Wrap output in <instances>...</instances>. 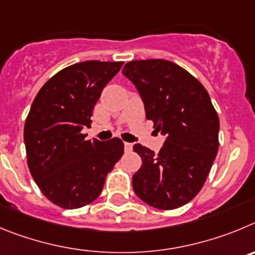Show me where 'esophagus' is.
Listing matches in <instances>:
<instances>
[{"instance_id":"esophagus-1","label":"esophagus","mask_w":255,"mask_h":255,"mask_svg":"<svg viewBox=\"0 0 255 255\" xmlns=\"http://www.w3.org/2000/svg\"><path fill=\"white\" fill-rule=\"evenodd\" d=\"M132 148H133V144L126 142V143H125V151H126V152H130V151H132Z\"/></svg>"}]
</instances>
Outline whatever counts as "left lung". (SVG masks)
Returning a JSON list of instances; mask_svg holds the SVG:
<instances>
[{
	"mask_svg": "<svg viewBox=\"0 0 255 255\" xmlns=\"http://www.w3.org/2000/svg\"><path fill=\"white\" fill-rule=\"evenodd\" d=\"M122 73L136 86L146 118L165 137L160 152L136 143L142 165L134 193L159 210H174L197 196L219 150L220 121L207 90L188 71L165 59L130 61Z\"/></svg>",
	"mask_w": 255,
	"mask_h": 255,
	"instance_id": "8db88e82",
	"label": "left lung"
}]
</instances>
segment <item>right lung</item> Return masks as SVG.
Segmentation results:
<instances>
[{"instance_id":"right-lung-1","label":"right lung","mask_w":255,"mask_h":255,"mask_svg":"<svg viewBox=\"0 0 255 255\" xmlns=\"http://www.w3.org/2000/svg\"><path fill=\"white\" fill-rule=\"evenodd\" d=\"M123 62L85 61L63 68L36 94L25 121L27 166L42 193L62 208L89 205L123 155L119 138L86 141L94 107Z\"/></svg>"}]
</instances>
